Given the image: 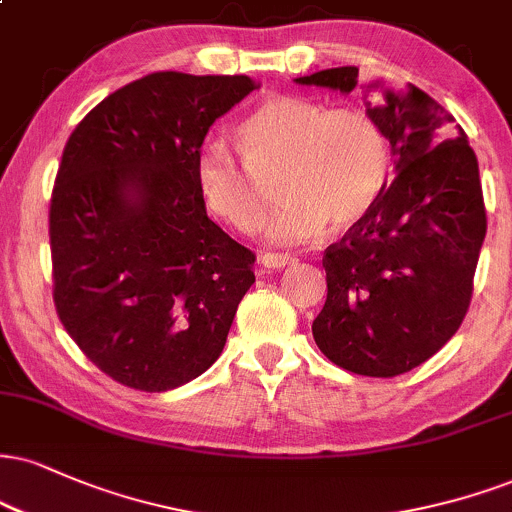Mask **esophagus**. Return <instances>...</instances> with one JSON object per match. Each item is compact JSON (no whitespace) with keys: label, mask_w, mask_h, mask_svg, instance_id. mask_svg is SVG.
I'll return each instance as SVG.
<instances>
[{"label":"esophagus","mask_w":512,"mask_h":512,"mask_svg":"<svg viewBox=\"0 0 512 512\" xmlns=\"http://www.w3.org/2000/svg\"><path fill=\"white\" fill-rule=\"evenodd\" d=\"M295 262L298 260H295L293 255H283V252H264L260 257V267L264 269H286Z\"/></svg>","instance_id":"1"}]
</instances>
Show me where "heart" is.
<instances>
[{
    "label": "heart",
    "instance_id": "obj_1",
    "mask_svg": "<svg viewBox=\"0 0 512 512\" xmlns=\"http://www.w3.org/2000/svg\"><path fill=\"white\" fill-rule=\"evenodd\" d=\"M238 150L207 138L193 159V181L205 207L238 231L262 212L257 176L276 166L274 202L260 231L274 243H305L324 226L350 229L377 205L389 183L391 157L381 128L360 109H326L295 95H272L236 128Z\"/></svg>",
    "mask_w": 512,
    "mask_h": 512
}]
</instances>
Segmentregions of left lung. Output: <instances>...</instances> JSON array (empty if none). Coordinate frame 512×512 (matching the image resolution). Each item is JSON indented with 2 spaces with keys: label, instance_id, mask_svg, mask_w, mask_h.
I'll list each match as a JSON object with an SVG mask.
<instances>
[{
  "label": "left lung",
  "instance_id": "left-lung-1",
  "mask_svg": "<svg viewBox=\"0 0 512 512\" xmlns=\"http://www.w3.org/2000/svg\"><path fill=\"white\" fill-rule=\"evenodd\" d=\"M355 90V66L295 78ZM367 116L391 145L396 178L324 252L326 303L312 322L319 350L365 377L422 365L463 324L486 236L479 164L467 135L427 92L365 85Z\"/></svg>",
  "mask_w": 512,
  "mask_h": 512
}]
</instances>
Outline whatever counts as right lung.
<instances>
[{
  "instance_id": "right-lung-1",
  "label": "right lung",
  "mask_w": 512,
  "mask_h": 512,
  "mask_svg": "<svg viewBox=\"0 0 512 512\" xmlns=\"http://www.w3.org/2000/svg\"><path fill=\"white\" fill-rule=\"evenodd\" d=\"M260 88L248 76L159 71L78 123L49 205L57 315L107 377L169 391L217 362L255 255L207 217L197 147Z\"/></svg>"
}]
</instances>
